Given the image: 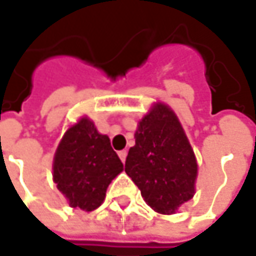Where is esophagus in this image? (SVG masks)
Masks as SVG:
<instances>
[{
    "label": "esophagus",
    "mask_w": 256,
    "mask_h": 256,
    "mask_svg": "<svg viewBox=\"0 0 256 256\" xmlns=\"http://www.w3.org/2000/svg\"><path fill=\"white\" fill-rule=\"evenodd\" d=\"M118 156L121 158V161H122V162H125V158H126V151H125V150L120 151V152H118Z\"/></svg>",
    "instance_id": "obj_1"
}]
</instances>
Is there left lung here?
Instances as JSON below:
<instances>
[{
  "label": "left lung",
  "mask_w": 256,
  "mask_h": 256,
  "mask_svg": "<svg viewBox=\"0 0 256 256\" xmlns=\"http://www.w3.org/2000/svg\"><path fill=\"white\" fill-rule=\"evenodd\" d=\"M125 172L144 201L160 214H174L195 192L196 160L176 115L155 105L140 122Z\"/></svg>",
  "instance_id": "left-lung-1"
}]
</instances>
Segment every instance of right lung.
<instances>
[{
  "mask_svg": "<svg viewBox=\"0 0 256 256\" xmlns=\"http://www.w3.org/2000/svg\"><path fill=\"white\" fill-rule=\"evenodd\" d=\"M124 170L110 138L98 134L92 121L82 118L71 126L58 145L54 181L70 206L96 210L114 178Z\"/></svg>",
  "mask_w": 256,
  "mask_h": 256,
  "instance_id": "obj_1",
  "label": "right lung"
}]
</instances>
